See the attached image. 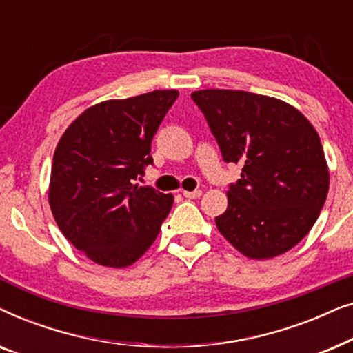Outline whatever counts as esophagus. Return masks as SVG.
Instances as JSON below:
<instances>
[{"label":"esophagus","instance_id":"esophagus-1","mask_svg":"<svg viewBox=\"0 0 353 353\" xmlns=\"http://www.w3.org/2000/svg\"><path fill=\"white\" fill-rule=\"evenodd\" d=\"M183 196L186 197V199H199L202 196V191L201 190H196V191H183Z\"/></svg>","mask_w":353,"mask_h":353}]
</instances>
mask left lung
<instances>
[{"label":"left lung","instance_id":"1","mask_svg":"<svg viewBox=\"0 0 353 353\" xmlns=\"http://www.w3.org/2000/svg\"><path fill=\"white\" fill-rule=\"evenodd\" d=\"M225 162L241 163L216 228L249 259H273L305 238L325 205L330 172L313 125L291 104L238 90H201Z\"/></svg>","mask_w":353,"mask_h":353}]
</instances>
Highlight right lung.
Here are the masks:
<instances>
[{
	"label": "right lung",
	"instance_id": "add662e5",
	"mask_svg": "<svg viewBox=\"0 0 353 353\" xmlns=\"http://www.w3.org/2000/svg\"><path fill=\"white\" fill-rule=\"evenodd\" d=\"M176 98V90H156L91 105L57 143L51 212L62 234L94 263L137 262L172 209V194L137 180L152 165V138Z\"/></svg>",
	"mask_w": 353,
	"mask_h": 353
}]
</instances>
